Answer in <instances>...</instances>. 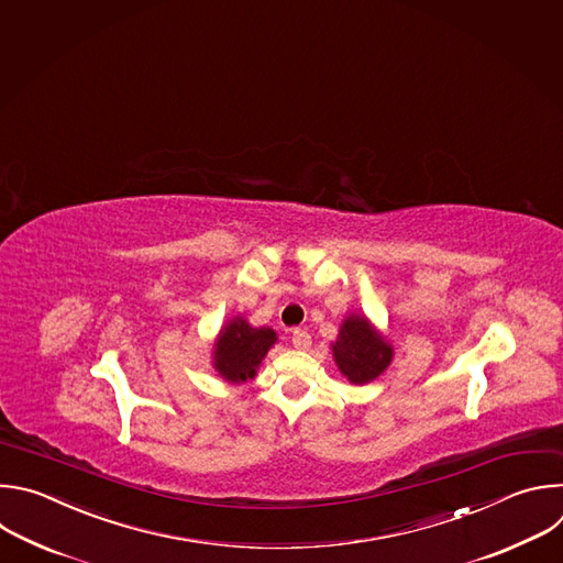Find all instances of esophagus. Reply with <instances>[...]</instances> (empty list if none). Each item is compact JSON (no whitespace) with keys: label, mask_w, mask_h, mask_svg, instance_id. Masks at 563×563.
Masks as SVG:
<instances>
[{"label":"esophagus","mask_w":563,"mask_h":563,"mask_svg":"<svg viewBox=\"0 0 563 563\" xmlns=\"http://www.w3.org/2000/svg\"><path fill=\"white\" fill-rule=\"evenodd\" d=\"M310 332H306V330H301V328H295L292 330V346L295 349H299V351H308L310 349Z\"/></svg>","instance_id":"esophagus-1"}]
</instances>
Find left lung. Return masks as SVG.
<instances>
[{
  "mask_svg": "<svg viewBox=\"0 0 563 563\" xmlns=\"http://www.w3.org/2000/svg\"><path fill=\"white\" fill-rule=\"evenodd\" d=\"M332 355L336 366L353 384H366L388 368L393 349L364 317L353 314L344 321L332 346Z\"/></svg>",
  "mask_w": 563,
  "mask_h": 563,
  "instance_id": "1",
  "label": "left lung"
}]
</instances>
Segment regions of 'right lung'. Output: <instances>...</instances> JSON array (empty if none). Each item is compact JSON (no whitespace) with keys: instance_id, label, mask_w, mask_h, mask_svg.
<instances>
[{"instance_id":"add662e5","label":"right lung","mask_w":563,"mask_h":563,"mask_svg":"<svg viewBox=\"0 0 563 563\" xmlns=\"http://www.w3.org/2000/svg\"><path fill=\"white\" fill-rule=\"evenodd\" d=\"M275 340L277 336L271 328H253L246 319L238 317L219 334V342L214 344V368L229 382H246L255 377V368Z\"/></svg>"}]
</instances>
